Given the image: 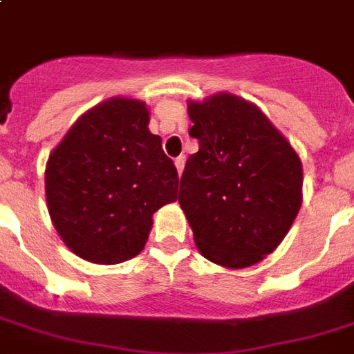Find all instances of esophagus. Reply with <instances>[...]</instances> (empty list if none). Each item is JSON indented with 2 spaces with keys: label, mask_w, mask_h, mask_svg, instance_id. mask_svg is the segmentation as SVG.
I'll use <instances>...</instances> for the list:
<instances>
[{
  "label": "esophagus",
  "mask_w": 354,
  "mask_h": 354,
  "mask_svg": "<svg viewBox=\"0 0 354 354\" xmlns=\"http://www.w3.org/2000/svg\"><path fill=\"white\" fill-rule=\"evenodd\" d=\"M174 165H176L178 174H182V170H184L185 165V157H176V159H174Z\"/></svg>",
  "instance_id": "34e87169"
}]
</instances>
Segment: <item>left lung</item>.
Masks as SVG:
<instances>
[{"label":"left lung","instance_id":"8db88e82","mask_svg":"<svg viewBox=\"0 0 354 354\" xmlns=\"http://www.w3.org/2000/svg\"><path fill=\"white\" fill-rule=\"evenodd\" d=\"M187 114L198 151L185 163L178 203L195 243L219 266H253L281 243L300 210V157L242 97L189 101Z\"/></svg>","mask_w":354,"mask_h":354}]
</instances>
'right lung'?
Masks as SVG:
<instances>
[{
	"label": "right lung",
	"mask_w": 354,
	"mask_h": 354,
	"mask_svg": "<svg viewBox=\"0 0 354 354\" xmlns=\"http://www.w3.org/2000/svg\"><path fill=\"white\" fill-rule=\"evenodd\" d=\"M146 103L112 97L78 118L44 170L46 206L75 255L97 264L137 257L151 216L178 197V172Z\"/></svg>",
	"instance_id": "right-lung-1"
}]
</instances>
